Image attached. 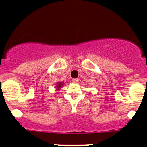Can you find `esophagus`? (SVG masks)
<instances>
[{
  "label": "esophagus",
  "instance_id": "34e87169",
  "mask_svg": "<svg viewBox=\"0 0 147 147\" xmlns=\"http://www.w3.org/2000/svg\"><path fill=\"white\" fill-rule=\"evenodd\" d=\"M78 81H79V79H78V78H74V79L72 80V82L74 83V84H78Z\"/></svg>",
  "mask_w": 147,
  "mask_h": 147
}]
</instances>
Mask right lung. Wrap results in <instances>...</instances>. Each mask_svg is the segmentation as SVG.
<instances>
[{
    "label": "right lung",
    "instance_id": "add662e5",
    "mask_svg": "<svg viewBox=\"0 0 147 147\" xmlns=\"http://www.w3.org/2000/svg\"><path fill=\"white\" fill-rule=\"evenodd\" d=\"M63 86V84H62V83L59 82V83H58V84H57V87L58 88V89H59V88H60V87H61V86Z\"/></svg>",
    "mask_w": 147,
    "mask_h": 147
}]
</instances>
